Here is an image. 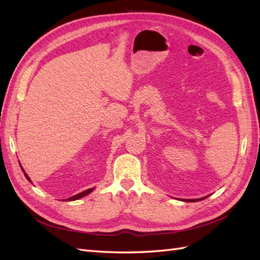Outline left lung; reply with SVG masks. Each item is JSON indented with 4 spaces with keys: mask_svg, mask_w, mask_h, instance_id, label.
I'll return each mask as SVG.
<instances>
[{
    "mask_svg": "<svg viewBox=\"0 0 260 260\" xmlns=\"http://www.w3.org/2000/svg\"><path fill=\"white\" fill-rule=\"evenodd\" d=\"M202 199H204V198H202ZM202 199H188V201H186V202H198V201H202Z\"/></svg>",
    "mask_w": 260,
    "mask_h": 260,
    "instance_id": "left-lung-1",
    "label": "left lung"
}]
</instances>
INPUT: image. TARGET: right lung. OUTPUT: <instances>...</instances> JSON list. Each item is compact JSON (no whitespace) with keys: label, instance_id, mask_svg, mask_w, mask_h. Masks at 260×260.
<instances>
[{"label":"right lung","instance_id":"right-lung-1","mask_svg":"<svg viewBox=\"0 0 260 260\" xmlns=\"http://www.w3.org/2000/svg\"><path fill=\"white\" fill-rule=\"evenodd\" d=\"M22 171H23V168H22ZM23 172H24V171H23ZM24 175H25V177L27 178L28 182H31V179H29V177L27 176V174H26V173H24ZM93 189H94V188H89V189L84 190V191L80 192V194H77V195H75V196H72V197L68 198V199H66V201H76V199H80V198H82V197H84V196L88 195L90 191H93Z\"/></svg>","mask_w":260,"mask_h":260}]
</instances>
